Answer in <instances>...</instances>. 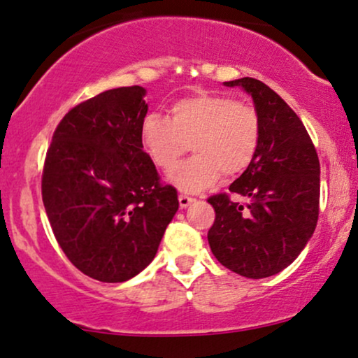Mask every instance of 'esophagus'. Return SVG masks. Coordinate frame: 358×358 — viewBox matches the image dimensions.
I'll return each mask as SVG.
<instances>
[{
  "label": "esophagus",
  "mask_w": 358,
  "mask_h": 358,
  "mask_svg": "<svg viewBox=\"0 0 358 358\" xmlns=\"http://www.w3.org/2000/svg\"><path fill=\"white\" fill-rule=\"evenodd\" d=\"M178 201H180V206H182V208H188V206H190L193 201H195V198H192L188 195H180Z\"/></svg>",
  "instance_id": "esophagus-1"
}]
</instances>
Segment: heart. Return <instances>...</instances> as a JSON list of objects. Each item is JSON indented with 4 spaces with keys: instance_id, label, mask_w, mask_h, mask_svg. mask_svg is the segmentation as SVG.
<instances>
[{
    "instance_id": "b5f03b06",
    "label": "heart",
    "mask_w": 358,
    "mask_h": 358,
    "mask_svg": "<svg viewBox=\"0 0 358 358\" xmlns=\"http://www.w3.org/2000/svg\"><path fill=\"white\" fill-rule=\"evenodd\" d=\"M140 143L155 166L168 171L192 145L196 157L168 175L180 192L198 193L223 173L240 175L255 158L260 143L257 110L230 96L201 92L176 100L170 120L148 115L141 122Z\"/></svg>"
}]
</instances>
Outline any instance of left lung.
<instances>
[{"instance_id": "8db88e82", "label": "left lung", "mask_w": 358, "mask_h": 358, "mask_svg": "<svg viewBox=\"0 0 358 358\" xmlns=\"http://www.w3.org/2000/svg\"><path fill=\"white\" fill-rule=\"evenodd\" d=\"M253 100L260 143L253 162L230 192L208 198L215 223L208 243L215 258L247 278H265L287 268L312 238L318 220L320 163L302 120L272 88L255 78L225 81Z\"/></svg>"}]
</instances>
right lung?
<instances>
[{
    "label": "right lung",
    "instance_id": "add662e5",
    "mask_svg": "<svg viewBox=\"0 0 358 358\" xmlns=\"http://www.w3.org/2000/svg\"><path fill=\"white\" fill-rule=\"evenodd\" d=\"M143 86L90 98L64 115L43 168L41 195L59 247L80 272L127 282L157 255L178 210L140 143Z\"/></svg>",
    "mask_w": 358,
    "mask_h": 358
}]
</instances>
